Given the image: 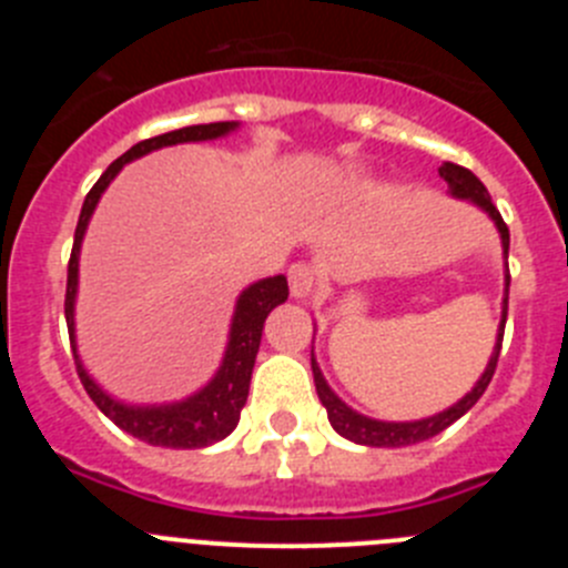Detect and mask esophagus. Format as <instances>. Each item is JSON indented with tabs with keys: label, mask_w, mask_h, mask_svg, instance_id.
<instances>
[{
	"label": "esophagus",
	"mask_w": 568,
	"mask_h": 568,
	"mask_svg": "<svg viewBox=\"0 0 568 568\" xmlns=\"http://www.w3.org/2000/svg\"><path fill=\"white\" fill-rule=\"evenodd\" d=\"M287 281L290 293H293L295 298H307L310 293H315V284H318L313 264H307V261H295L293 267L287 270Z\"/></svg>",
	"instance_id": "esophagus-1"
}]
</instances>
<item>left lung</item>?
<instances>
[{
    "label": "left lung",
    "instance_id": "1",
    "mask_svg": "<svg viewBox=\"0 0 568 568\" xmlns=\"http://www.w3.org/2000/svg\"><path fill=\"white\" fill-rule=\"evenodd\" d=\"M440 175H444L446 184H449V193L458 195V199H471V202L480 204V207H484L486 213L495 219V224H498V230H500V239H504V253H506V258H509V227H506V222L500 219L498 207L491 204L489 190L484 187V182H480L478 175L471 173V170L460 168V164H453V162H446L444 168H440ZM506 267H509V264H506ZM506 310H509V275H506L504 321H500L498 346H495V353H491V361H489V366H486V373L480 375V381L475 384V389H471L464 400H458V404L449 406L446 413L435 415V418L413 420V424H384V420L364 418V415L353 413V409H349L344 400L335 398V393L327 386V381H324V375H321V369L315 366V358H313L315 393H318L321 404L327 406V418H329V424L335 426V433L344 435V438H349V440H355V444H366V446H409V444H418V440H426V438H433V435L444 433L446 426H453L460 415L469 413L471 406L478 404L480 395L486 393V386H489L491 375H495V366H498V358H500V344H504V327H506Z\"/></svg>",
    "mask_w": 568,
    "mask_h": 568
}]
</instances>
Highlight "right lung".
Instances as JSON below:
<instances>
[{
	"label": "right lung",
	"mask_w": 568,
	"mask_h": 568,
	"mask_svg": "<svg viewBox=\"0 0 568 568\" xmlns=\"http://www.w3.org/2000/svg\"><path fill=\"white\" fill-rule=\"evenodd\" d=\"M233 122H210V124H193V128L170 130V133L153 135L144 142L133 144L124 155H119L102 175L99 182L90 187L88 199L79 213L77 235H73V250H70L68 261V290H64V318H68L70 344H73V298H77V275H79V244H82L84 227L90 222V213L97 207L99 195L104 193L113 175L124 168L128 162L139 159V155L150 153V150L168 148V144L179 142H204V139H219L227 130H233ZM287 278L284 275H273L264 278L253 287L241 293L239 304H235L233 329H230L227 355H224L222 369L215 373V378L204 386L202 393L193 398L182 400V404L170 406H124L119 400L108 398L99 389L90 375L84 373V366L79 364L77 344H73V358H77V373L82 378V386L88 389L90 400L113 420L115 426H122L124 433L133 438L148 440L153 446H173V449H195V446H207L215 440L227 438L235 429L241 418V409L247 404L250 393V375H253L255 353L261 344V329H264V318L270 310L278 307L287 301Z\"/></svg>",
	"instance_id": "right-lung-1"
}]
</instances>
